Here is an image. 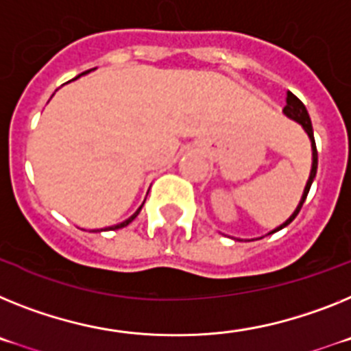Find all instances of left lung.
<instances>
[{
	"label": "left lung",
	"mask_w": 351,
	"mask_h": 351,
	"mask_svg": "<svg viewBox=\"0 0 351 351\" xmlns=\"http://www.w3.org/2000/svg\"><path fill=\"white\" fill-rule=\"evenodd\" d=\"M282 112H285V114L288 118H291V120H295V121H297V123L302 125V129L306 130L307 136H309L311 148H313V166H311L309 180H307L306 189H304V194H302V197H300V203H298V206H297V208H295V212L291 213V215H289V219H286V222H282L281 226H277L276 230H272L268 234H272V233H276V231L282 230V228L288 226L289 222H291L295 217H297L298 212H300V208H302L304 201H306L307 193H309L311 184H313V180H315V176H316V169H318V152H316L315 134H313V125H311V118H309V114H307L306 106H304V104L300 102V99H297V97H295L293 93H291V91H288V93H286V106H285V109H282Z\"/></svg>",
	"instance_id": "left-lung-1"
}]
</instances>
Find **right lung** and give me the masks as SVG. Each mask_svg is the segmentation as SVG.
Segmentation results:
<instances>
[{"mask_svg": "<svg viewBox=\"0 0 351 351\" xmlns=\"http://www.w3.org/2000/svg\"><path fill=\"white\" fill-rule=\"evenodd\" d=\"M88 72H90V70H88ZM75 79H77V77H75ZM141 208H143V205H141V206H139V208H138V210H136V212H134V213H132V215H130V217H129V219H127V221H123V222H120V224H114V226H109V228H104V230H95V231H108V230H120V228H125V226H129V224H130V222H132V221H134V219H136V217H138V213H139V212H141Z\"/></svg>", "mask_w": 351, "mask_h": 351, "instance_id": "right-lung-1", "label": "right lung"}]
</instances>
